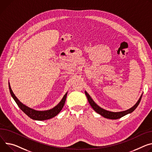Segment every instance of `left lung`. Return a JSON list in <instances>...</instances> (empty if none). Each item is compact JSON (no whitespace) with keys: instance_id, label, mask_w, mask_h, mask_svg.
<instances>
[{"instance_id":"1","label":"left lung","mask_w":152,"mask_h":152,"mask_svg":"<svg viewBox=\"0 0 152 152\" xmlns=\"http://www.w3.org/2000/svg\"><path fill=\"white\" fill-rule=\"evenodd\" d=\"M85 93L86 94V96L87 97L88 102L90 103V105L93 108L94 111L96 112H97L98 113H99V115H101V116H102L103 117H104L105 118H107V119H119V118H122L124 116H125V115H126L129 113H130L133 112L134 110L136 108V107L138 106V105L140 104V102L141 101V99L142 98V95L141 96V97L139 99L138 101L136 102V104L133 107H132L130 109L127 110H126V111L120 112H112L107 111V110H105L101 108L99 106H98L93 101V99H91V98L90 97V95L86 91H85Z\"/></svg>"}]
</instances>
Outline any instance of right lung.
Masks as SVG:
<instances>
[{
  "label": "right lung",
  "mask_w": 152,
  "mask_h": 152,
  "mask_svg": "<svg viewBox=\"0 0 152 152\" xmlns=\"http://www.w3.org/2000/svg\"><path fill=\"white\" fill-rule=\"evenodd\" d=\"M9 88H10V91L12 96V97L14 99H15V101H16L19 107L22 110V111H23L31 119L34 120H37V121H44V120L49 119L54 116H56L62 109L65 104L66 95H67V93H66L64 95L61 101L56 107H54L52 109L46 110V111H37V110L31 109L28 107H26V105H23L22 102H20L19 101V99L16 98V96L15 95V94L13 93L10 84H9Z\"/></svg>",
  "instance_id": "1"
}]
</instances>
